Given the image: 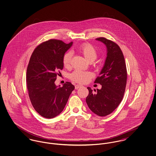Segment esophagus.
Listing matches in <instances>:
<instances>
[{
    "mask_svg": "<svg viewBox=\"0 0 156 156\" xmlns=\"http://www.w3.org/2000/svg\"><path fill=\"white\" fill-rule=\"evenodd\" d=\"M81 87H82V85H80V84L75 85V89H78V88H81Z\"/></svg>",
    "mask_w": 156,
    "mask_h": 156,
    "instance_id": "1",
    "label": "esophagus"
}]
</instances>
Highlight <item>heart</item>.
<instances>
[{
    "label": "heart",
    "mask_w": 156,
    "mask_h": 156,
    "mask_svg": "<svg viewBox=\"0 0 156 156\" xmlns=\"http://www.w3.org/2000/svg\"><path fill=\"white\" fill-rule=\"evenodd\" d=\"M80 51L85 59L89 62L94 61L97 58V52L95 48L91 45L84 44L80 47ZM72 52H68L64 55L62 62L63 65L66 68H69L71 64ZM93 76L92 73L90 72L75 71L70 75V79L73 81L78 83H86Z\"/></svg>",
    "instance_id": "b5f03b06"
}]
</instances>
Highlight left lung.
Wrapping results in <instances>:
<instances>
[{"mask_svg": "<svg viewBox=\"0 0 156 156\" xmlns=\"http://www.w3.org/2000/svg\"><path fill=\"white\" fill-rule=\"evenodd\" d=\"M96 40L106 47V58L99 76L95 83L102 85L97 93L90 87L86 102L90 110L99 116H105L114 111L121 102L125 94L127 70L125 58L119 45L104 37ZM95 92V89H94Z\"/></svg>", "mask_w": 156, "mask_h": 156, "instance_id": "left-lung-1", "label": "left lung"}]
</instances>
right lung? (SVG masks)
Returning a JSON list of instances; mask_svg holds the SVG:
<instances>
[{"label":"right lung","mask_w":156,"mask_h":156,"mask_svg":"<svg viewBox=\"0 0 156 156\" xmlns=\"http://www.w3.org/2000/svg\"><path fill=\"white\" fill-rule=\"evenodd\" d=\"M73 44L51 39L38 45L30 57L26 74L29 96L34 109L45 118L60 114L74 89L69 82L62 87L55 84L57 72L64 67V55Z\"/></svg>","instance_id":"add662e5"}]
</instances>
